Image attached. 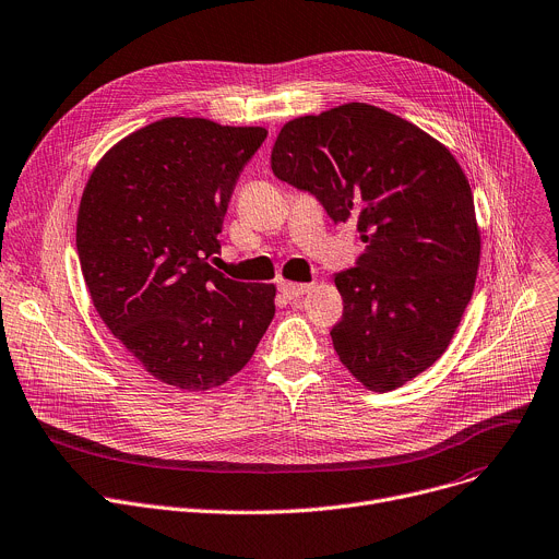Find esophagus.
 I'll return each instance as SVG.
<instances>
[{
  "label": "esophagus",
  "instance_id": "1",
  "mask_svg": "<svg viewBox=\"0 0 559 559\" xmlns=\"http://www.w3.org/2000/svg\"><path fill=\"white\" fill-rule=\"evenodd\" d=\"M310 287H312V285H308V283H292V281H281V283H278V289H281L287 298H298V296H302V294H308Z\"/></svg>",
  "mask_w": 559,
  "mask_h": 559
}]
</instances>
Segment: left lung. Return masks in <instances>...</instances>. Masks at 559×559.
Masks as SVG:
<instances>
[{
    "mask_svg": "<svg viewBox=\"0 0 559 559\" xmlns=\"http://www.w3.org/2000/svg\"><path fill=\"white\" fill-rule=\"evenodd\" d=\"M278 180L312 193L366 251L334 276L341 364L366 388L408 383L445 352L475 289L479 231L471 185L419 127L352 103L287 122L272 148Z\"/></svg>",
    "mask_w": 559,
    "mask_h": 559,
    "instance_id": "1",
    "label": "left lung"
}]
</instances>
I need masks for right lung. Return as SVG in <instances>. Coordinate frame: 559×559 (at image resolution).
<instances>
[{"label":"right lung","instance_id":"obj_1","mask_svg":"<svg viewBox=\"0 0 559 559\" xmlns=\"http://www.w3.org/2000/svg\"><path fill=\"white\" fill-rule=\"evenodd\" d=\"M263 127L165 118L93 169L78 212V257L105 325L158 381L198 392L251 359L276 287L212 267L242 167Z\"/></svg>","mask_w":559,"mask_h":559}]
</instances>
